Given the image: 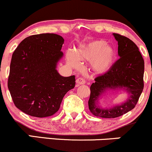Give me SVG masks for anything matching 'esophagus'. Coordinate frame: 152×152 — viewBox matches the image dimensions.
Returning <instances> with one entry per match:
<instances>
[{
    "label": "esophagus",
    "mask_w": 152,
    "mask_h": 152,
    "mask_svg": "<svg viewBox=\"0 0 152 152\" xmlns=\"http://www.w3.org/2000/svg\"><path fill=\"white\" fill-rule=\"evenodd\" d=\"M76 83L77 85H84L85 83V80L83 77L77 78V79Z\"/></svg>",
    "instance_id": "34e87169"
}]
</instances>
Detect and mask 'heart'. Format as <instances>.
Here are the masks:
<instances>
[{
    "mask_svg": "<svg viewBox=\"0 0 152 152\" xmlns=\"http://www.w3.org/2000/svg\"><path fill=\"white\" fill-rule=\"evenodd\" d=\"M67 60L72 67L80 66V61L91 62V67L98 74L106 72L111 68L115 61L114 49L103 40H95L82 44L75 52L69 51Z\"/></svg>",
    "mask_w": 152,
    "mask_h": 152,
    "instance_id": "obj_1",
    "label": "heart"
}]
</instances>
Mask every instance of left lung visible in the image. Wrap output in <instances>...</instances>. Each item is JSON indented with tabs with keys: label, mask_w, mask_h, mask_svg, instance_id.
I'll return each mask as SVG.
<instances>
[{
	"label": "left lung",
	"mask_w": 152,
	"mask_h": 152,
	"mask_svg": "<svg viewBox=\"0 0 152 152\" xmlns=\"http://www.w3.org/2000/svg\"><path fill=\"white\" fill-rule=\"evenodd\" d=\"M118 42L119 59L104 74L95 78L90 86L88 100L90 111L95 116L113 118L134 108L144 89V61L134 42L124 36L113 34ZM123 89L129 96L125 103L110 109H102L97 105L99 97L107 89Z\"/></svg>",
	"instance_id": "obj_1"
}]
</instances>
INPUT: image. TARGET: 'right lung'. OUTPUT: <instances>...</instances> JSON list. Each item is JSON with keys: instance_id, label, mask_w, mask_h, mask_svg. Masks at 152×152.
Listing matches in <instances>:
<instances>
[{"instance_id": "right-lung-1", "label": "right lung", "mask_w": 152, "mask_h": 152, "mask_svg": "<svg viewBox=\"0 0 152 152\" xmlns=\"http://www.w3.org/2000/svg\"><path fill=\"white\" fill-rule=\"evenodd\" d=\"M64 39L55 34L26 37L12 55L8 88L13 103L34 117L57 113L64 95L75 88V76L62 77L56 67Z\"/></svg>"}]
</instances>
